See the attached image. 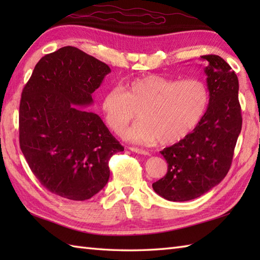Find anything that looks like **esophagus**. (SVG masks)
Returning <instances> with one entry per match:
<instances>
[{
  "label": "esophagus",
  "instance_id": "1",
  "mask_svg": "<svg viewBox=\"0 0 260 260\" xmlns=\"http://www.w3.org/2000/svg\"><path fill=\"white\" fill-rule=\"evenodd\" d=\"M128 150L132 151V152H134V153L141 154V155H150V153H148L147 151L142 150V148H139V147H128Z\"/></svg>",
  "mask_w": 260,
  "mask_h": 260
}]
</instances>
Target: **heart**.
I'll use <instances>...</instances> for the list:
<instances>
[{
  "label": "heart",
  "instance_id": "heart-1",
  "mask_svg": "<svg viewBox=\"0 0 260 260\" xmlns=\"http://www.w3.org/2000/svg\"><path fill=\"white\" fill-rule=\"evenodd\" d=\"M210 93L198 78L179 80L150 75L114 87L104 93L102 110L106 125L121 134L139 110L140 120L127 129L125 139L161 145L178 143L189 135L207 112Z\"/></svg>",
  "mask_w": 260,
  "mask_h": 260
}]
</instances>
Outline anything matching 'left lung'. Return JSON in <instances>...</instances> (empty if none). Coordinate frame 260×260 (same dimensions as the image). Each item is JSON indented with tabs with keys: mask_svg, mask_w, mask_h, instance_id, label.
<instances>
[{
	"mask_svg": "<svg viewBox=\"0 0 260 260\" xmlns=\"http://www.w3.org/2000/svg\"><path fill=\"white\" fill-rule=\"evenodd\" d=\"M201 60L207 62V112L192 133L161 151L168 173L152 184L169 201L193 200L218 185L230 169L241 131L238 77L221 57L208 54Z\"/></svg>",
	"mask_w": 260,
	"mask_h": 260,
	"instance_id": "8db88e82",
	"label": "left lung"
}]
</instances>
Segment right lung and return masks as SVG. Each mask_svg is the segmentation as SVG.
Instances as JSON below:
<instances>
[{"mask_svg": "<svg viewBox=\"0 0 260 260\" xmlns=\"http://www.w3.org/2000/svg\"><path fill=\"white\" fill-rule=\"evenodd\" d=\"M110 68L75 47L42 57L23 88L20 147L31 171L47 189L69 200H88L109 179L108 161L124 151L102 118L80 107Z\"/></svg>", "mask_w": 260, "mask_h": 260, "instance_id": "add662e5", "label": "right lung"}]
</instances>
